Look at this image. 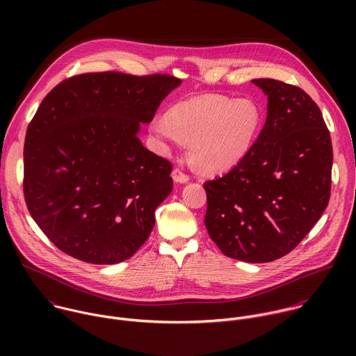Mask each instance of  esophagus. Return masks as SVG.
<instances>
[{"instance_id":"esophagus-1","label":"esophagus","mask_w":356,"mask_h":356,"mask_svg":"<svg viewBox=\"0 0 356 356\" xmlns=\"http://www.w3.org/2000/svg\"><path fill=\"white\" fill-rule=\"evenodd\" d=\"M172 177L176 183H187L188 181V176L180 169V168H175L172 172Z\"/></svg>"}]
</instances>
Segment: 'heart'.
<instances>
[{"label":"heart","mask_w":356,"mask_h":356,"mask_svg":"<svg viewBox=\"0 0 356 356\" xmlns=\"http://www.w3.org/2000/svg\"><path fill=\"white\" fill-rule=\"evenodd\" d=\"M262 125L264 113L253 99L209 94L179 101L150 129L175 145L188 142L191 158L216 175L232 170L250 154Z\"/></svg>","instance_id":"1"}]
</instances>
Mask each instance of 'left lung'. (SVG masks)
Wrapping results in <instances>:
<instances>
[{"instance_id":"obj_1","label":"left lung","mask_w":356,"mask_h":356,"mask_svg":"<svg viewBox=\"0 0 356 356\" xmlns=\"http://www.w3.org/2000/svg\"><path fill=\"white\" fill-rule=\"evenodd\" d=\"M252 83L268 95L266 122L236 168L204 183V224L224 255L264 264L287 255L327 209L332 145L306 91L275 79Z\"/></svg>"}]
</instances>
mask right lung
I'll list each match as a JSON object with an SVG mask.
<instances>
[{
    "instance_id": "1",
    "label": "right lung",
    "mask_w": 356,
    "mask_h": 356,
    "mask_svg": "<svg viewBox=\"0 0 356 356\" xmlns=\"http://www.w3.org/2000/svg\"><path fill=\"white\" fill-rule=\"evenodd\" d=\"M180 83L159 73H84L43 98L26 129L24 195L62 252L113 265L145 243L173 181L172 163L143 147L139 125Z\"/></svg>"
}]
</instances>
